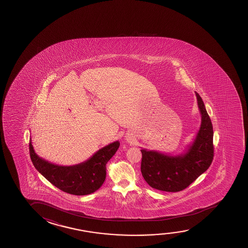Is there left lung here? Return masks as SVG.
Returning a JSON list of instances; mask_svg holds the SVG:
<instances>
[{"label":"left lung","instance_id":"obj_1","mask_svg":"<svg viewBox=\"0 0 248 248\" xmlns=\"http://www.w3.org/2000/svg\"><path fill=\"white\" fill-rule=\"evenodd\" d=\"M201 115L196 137L184 153L173 155L142 149L141 173L152 188L180 192L211 166L214 156L213 126L203 100L195 93Z\"/></svg>","mask_w":248,"mask_h":248}]
</instances>
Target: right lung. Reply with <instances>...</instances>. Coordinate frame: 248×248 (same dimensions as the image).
Wrapping results in <instances>:
<instances>
[{
  "instance_id": "right-lung-1",
  "label": "right lung",
  "mask_w": 248,
  "mask_h": 248,
  "mask_svg": "<svg viewBox=\"0 0 248 248\" xmlns=\"http://www.w3.org/2000/svg\"><path fill=\"white\" fill-rule=\"evenodd\" d=\"M120 142L108 144L88 160L73 166L49 163L36 154L30 140V156L34 167L51 184L73 195H87L96 192L106 178V164L118 150Z\"/></svg>"
}]
</instances>
